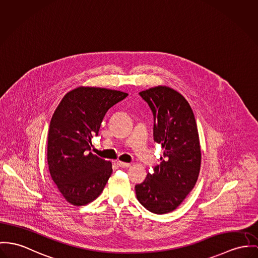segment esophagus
<instances>
[{
	"instance_id": "obj_1",
	"label": "esophagus",
	"mask_w": 258,
	"mask_h": 258,
	"mask_svg": "<svg viewBox=\"0 0 258 258\" xmlns=\"http://www.w3.org/2000/svg\"><path fill=\"white\" fill-rule=\"evenodd\" d=\"M117 165L119 167H122V168H128L131 167V164L130 163H124V162H121V161H118L117 162Z\"/></svg>"
}]
</instances>
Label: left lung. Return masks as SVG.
<instances>
[{
  "label": "left lung",
  "instance_id": "left-lung-1",
  "mask_svg": "<svg viewBox=\"0 0 258 258\" xmlns=\"http://www.w3.org/2000/svg\"><path fill=\"white\" fill-rule=\"evenodd\" d=\"M153 116L154 141L161 143V164L136 185L138 200L155 214L174 211L195 187L201 150L197 121L185 98L175 89L159 85L139 92Z\"/></svg>",
  "mask_w": 258,
  "mask_h": 258
}]
</instances>
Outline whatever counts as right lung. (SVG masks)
Instances as JSON below:
<instances>
[{
    "mask_svg": "<svg viewBox=\"0 0 258 258\" xmlns=\"http://www.w3.org/2000/svg\"><path fill=\"white\" fill-rule=\"evenodd\" d=\"M127 93L80 86L68 92L50 121L47 160L59 192L75 206L97 199L112 175V163L89 152L107 111Z\"/></svg>",
    "mask_w": 258,
    "mask_h": 258,
    "instance_id": "obj_1",
    "label": "right lung"
}]
</instances>
